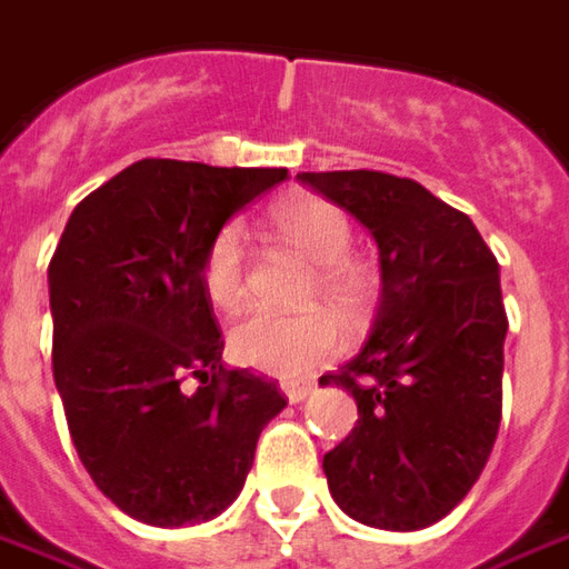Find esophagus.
I'll use <instances>...</instances> for the list:
<instances>
[{"label":"esophagus","instance_id":"1","mask_svg":"<svg viewBox=\"0 0 569 569\" xmlns=\"http://www.w3.org/2000/svg\"><path fill=\"white\" fill-rule=\"evenodd\" d=\"M283 393L292 406H298V402H305V399L310 396V383H286Z\"/></svg>","mask_w":569,"mask_h":569}]
</instances>
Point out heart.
I'll return each instance as SVG.
<instances>
[{
    "instance_id": "b5f03b06",
    "label": "heart",
    "mask_w": 569,
    "mask_h": 569,
    "mask_svg": "<svg viewBox=\"0 0 569 569\" xmlns=\"http://www.w3.org/2000/svg\"><path fill=\"white\" fill-rule=\"evenodd\" d=\"M273 222L298 252L317 261L313 298L322 296L341 313H357L366 301L369 280L357 261L347 259L353 247V228L345 212L329 200L298 198L273 212ZM200 286L216 310L231 313L243 308L247 301L243 228L231 224L219 231L203 256ZM228 345H231V357L240 366L280 381H298L341 353L345 329L329 310L320 308L298 317L252 313L231 329Z\"/></svg>"
}]
</instances>
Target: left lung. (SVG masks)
Returning a JSON list of instances; mask_svg holds the SVG:
<instances>
[{"label":"left lung","mask_w":569,"mask_h":569,"mask_svg":"<svg viewBox=\"0 0 569 569\" xmlns=\"http://www.w3.org/2000/svg\"><path fill=\"white\" fill-rule=\"evenodd\" d=\"M366 224L381 305L366 347L320 383L353 393L359 420L322 457L335 502L359 525L420 530L463 500L502 415L500 264L472 219L415 179L378 170L298 173Z\"/></svg>","instance_id":"obj_1"}]
</instances>
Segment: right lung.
<instances>
[{
  "label": "right lung",
  "mask_w": 569,
  "mask_h": 569,
  "mask_svg": "<svg viewBox=\"0 0 569 569\" xmlns=\"http://www.w3.org/2000/svg\"><path fill=\"white\" fill-rule=\"evenodd\" d=\"M283 179V167L130 163L72 210L48 264L69 436L93 485L142 525L228 509L286 408L273 381L224 369L200 286L222 224Z\"/></svg>",
  "instance_id": "obj_1"
}]
</instances>
